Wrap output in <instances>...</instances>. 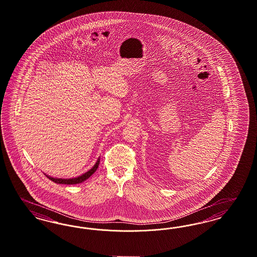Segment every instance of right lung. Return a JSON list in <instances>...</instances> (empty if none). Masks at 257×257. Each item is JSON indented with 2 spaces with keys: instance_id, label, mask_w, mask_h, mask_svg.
<instances>
[{
  "instance_id": "add662e5",
  "label": "right lung",
  "mask_w": 257,
  "mask_h": 257,
  "mask_svg": "<svg viewBox=\"0 0 257 257\" xmlns=\"http://www.w3.org/2000/svg\"><path fill=\"white\" fill-rule=\"evenodd\" d=\"M99 163H100V159H98V161L96 162L94 167L90 170V171H87L85 174L76 177V178H72V179H58V178H53V177H49L47 175L48 179H50L51 181H53L54 183H57V184H65V185H74V184H80L84 181H86V179H88L94 172L96 170L98 169V166H99Z\"/></svg>"
}]
</instances>
